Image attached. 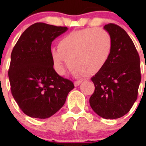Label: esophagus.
I'll list each match as a JSON object with an SVG mask.
<instances>
[{
  "instance_id": "1",
  "label": "esophagus",
  "mask_w": 146,
  "mask_h": 146,
  "mask_svg": "<svg viewBox=\"0 0 146 146\" xmlns=\"http://www.w3.org/2000/svg\"><path fill=\"white\" fill-rule=\"evenodd\" d=\"M82 80H77V81H75V82H74V84L75 86H80L81 83H82Z\"/></svg>"
}]
</instances>
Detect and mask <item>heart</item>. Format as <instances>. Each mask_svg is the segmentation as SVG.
<instances>
[{"instance_id": "obj_1", "label": "heart", "mask_w": 146, "mask_h": 146, "mask_svg": "<svg viewBox=\"0 0 146 146\" xmlns=\"http://www.w3.org/2000/svg\"><path fill=\"white\" fill-rule=\"evenodd\" d=\"M113 48L110 33L101 28H88L70 32L59 40L50 55L55 72L62 75L71 65L74 76L97 74L108 64Z\"/></svg>"}]
</instances>
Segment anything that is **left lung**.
<instances>
[{"label":"left lung","mask_w":146,"mask_h":146,"mask_svg":"<svg viewBox=\"0 0 146 146\" xmlns=\"http://www.w3.org/2000/svg\"><path fill=\"white\" fill-rule=\"evenodd\" d=\"M104 29L112 38V52L104 69L91 77L95 90L89 102L100 117L115 119L128 113L137 100L141 81L140 57L123 28L110 23Z\"/></svg>","instance_id":"obj_1"}]
</instances>
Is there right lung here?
<instances>
[{"label":"right lung","instance_id":"right-lung-1","mask_svg":"<svg viewBox=\"0 0 146 146\" xmlns=\"http://www.w3.org/2000/svg\"><path fill=\"white\" fill-rule=\"evenodd\" d=\"M66 27L36 23L27 28L13 48L9 69L11 91L18 106L31 118H47L65 104L73 82L53 69L51 44Z\"/></svg>","mask_w":146,"mask_h":146}]
</instances>
